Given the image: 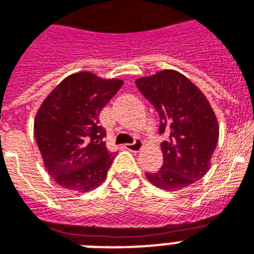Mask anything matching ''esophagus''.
<instances>
[{"label":"esophagus","instance_id":"1","mask_svg":"<svg viewBox=\"0 0 254 254\" xmlns=\"http://www.w3.org/2000/svg\"><path fill=\"white\" fill-rule=\"evenodd\" d=\"M125 148H127V150H130V152H138V150L142 148V141L135 140V141H133L131 144L125 145Z\"/></svg>","mask_w":254,"mask_h":254}]
</instances>
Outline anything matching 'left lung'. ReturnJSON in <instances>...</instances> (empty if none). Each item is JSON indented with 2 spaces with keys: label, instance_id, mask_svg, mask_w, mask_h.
Returning <instances> with one entry per match:
<instances>
[{
  "label": "left lung",
  "instance_id": "left-lung-1",
  "mask_svg": "<svg viewBox=\"0 0 254 254\" xmlns=\"http://www.w3.org/2000/svg\"><path fill=\"white\" fill-rule=\"evenodd\" d=\"M160 117L164 164L146 179L166 190H180L202 179L217 146L218 124L206 97L179 71L162 70L135 81Z\"/></svg>",
  "mask_w": 254,
  "mask_h": 254
}]
</instances>
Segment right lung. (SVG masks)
I'll list each match as a JSON object with an SVG mask.
<instances>
[{
	"mask_svg": "<svg viewBox=\"0 0 254 254\" xmlns=\"http://www.w3.org/2000/svg\"><path fill=\"white\" fill-rule=\"evenodd\" d=\"M121 86V80L81 71L66 77L42 102L34 137L46 170L60 187L85 193L105 181L116 154L106 148L98 116Z\"/></svg>",
	"mask_w": 254,
	"mask_h": 254,
	"instance_id": "obj_1",
	"label": "right lung"
}]
</instances>
